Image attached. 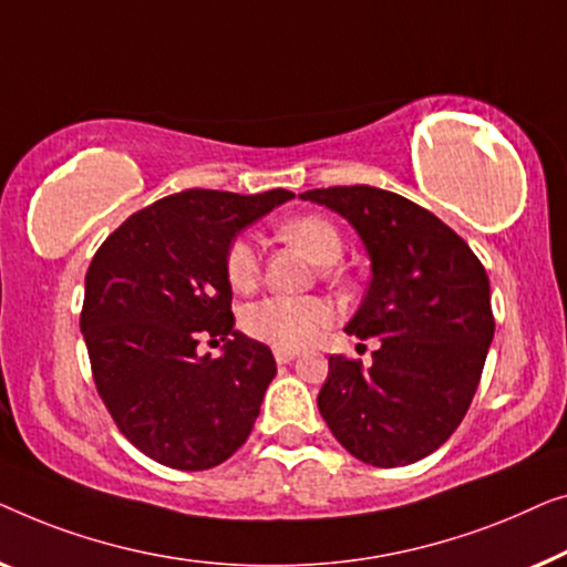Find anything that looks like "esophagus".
<instances>
[{
    "instance_id": "34e87169",
    "label": "esophagus",
    "mask_w": 567,
    "mask_h": 567,
    "mask_svg": "<svg viewBox=\"0 0 567 567\" xmlns=\"http://www.w3.org/2000/svg\"><path fill=\"white\" fill-rule=\"evenodd\" d=\"M295 357H298V352H295V349H280V347H275V360H277V364L292 362Z\"/></svg>"
}]
</instances>
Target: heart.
<instances>
[{"label":"heart","instance_id":"obj_1","mask_svg":"<svg viewBox=\"0 0 567 567\" xmlns=\"http://www.w3.org/2000/svg\"><path fill=\"white\" fill-rule=\"evenodd\" d=\"M285 241L300 246L316 265H333L344 254L339 228L323 215H302L280 226ZM226 277L234 290H251L259 280V251L251 238H234L226 251ZM331 323V306L321 298H290L272 295L251 302L244 310L241 326L251 339L280 349H300L313 341Z\"/></svg>","mask_w":567,"mask_h":567}]
</instances>
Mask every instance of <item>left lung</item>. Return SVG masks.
Segmentation results:
<instances>
[{"label":"left lung","instance_id":"obj_1","mask_svg":"<svg viewBox=\"0 0 567 567\" xmlns=\"http://www.w3.org/2000/svg\"><path fill=\"white\" fill-rule=\"evenodd\" d=\"M352 223L372 277L347 333L380 339L372 364L333 354L318 411L374 467L411 465L450 440L493 341L491 282L473 249L426 207L370 185L308 189Z\"/></svg>","mask_w":567,"mask_h":567}]
</instances>
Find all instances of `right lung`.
<instances>
[{
    "label": "right lung",
    "instance_id": "add662e5",
    "mask_svg": "<svg viewBox=\"0 0 567 567\" xmlns=\"http://www.w3.org/2000/svg\"><path fill=\"white\" fill-rule=\"evenodd\" d=\"M292 197L185 189L133 213L94 254L79 318L92 378L146 457L195 473L249 440L277 364L234 329L226 251ZM200 338L227 341L218 361L196 354Z\"/></svg>",
    "mask_w": 567,
    "mask_h": 567
}]
</instances>
